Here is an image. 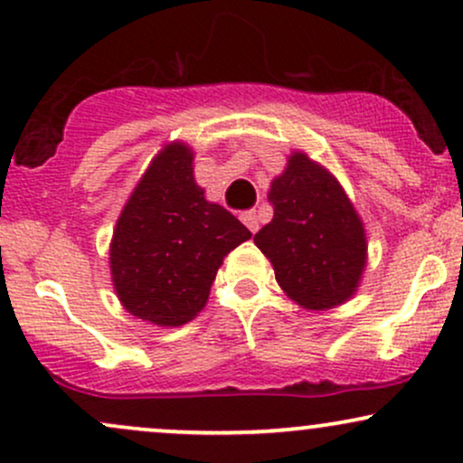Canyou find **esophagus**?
<instances>
[{"label": "esophagus", "instance_id": "1", "mask_svg": "<svg viewBox=\"0 0 463 463\" xmlns=\"http://www.w3.org/2000/svg\"><path fill=\"white\" fill-rule=\"evenodd\" d=\"M241 222L252 232L259 231V213H257V211H246V213H241Z\"/></svg>", "mask_w": 463, "mask_h": 463}]
</instances>
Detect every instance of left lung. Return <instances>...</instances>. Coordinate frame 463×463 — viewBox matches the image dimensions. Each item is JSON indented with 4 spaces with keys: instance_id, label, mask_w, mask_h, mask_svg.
<instances>
[{
    "instance_id": "left-lung-1",
    "label": "left lung",
    "mask_w": 463,
    "mask_h": 463,
    "mask_svg": "<svg viewBox=\"0 0 463 463\" xmlns=\"http://www.w3.org/2000/svg\"><path fill=\"white\" fill-rule=\"evenodd\" d=\"M274 217L254 235L276 283L311 311L333 309L357 291L368 257L365 231L331 172L294 152L269 184Z\"/></svg>"
}]
</instances>
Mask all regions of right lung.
<instances>
[{"instance_id": "add662e5", "label": "right lung", "mask_w": 463, "mask_h": 463, "mask_svg": "<svg viewBox=\"0 0 463 463\" xmlns=\"http://www.w3.org/2000/svg\"><path fill=\"white\" fill-rule=\"evenodd\" d=\"M250 237L224 206L206 202L191 147L169 143L117 220L110 243L117 298L139 320L183 326L206 305L226 254Z\"/></svg>"}]
</instances>
